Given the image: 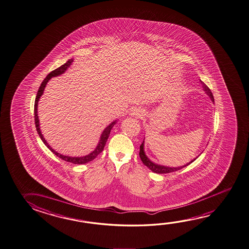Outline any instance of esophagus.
Returning a JSON list of instances; mask_svg holds the SVG:
<instances>
[{
  "label": "esophagus",
  "instance_id": "obj_1",
  "mask_svg": "<svg viewBox=\"0 0 249 249\" xmlns=\"http://www.w3.org/2000/svg\"><path fill=\"white\" fill-rule=\"evenodd\" d=\"M131 115L137 116V117H142V116H143V111L141 110V109H138V108H136V109H134V110L132 111Z\"/></svg>",
  "mask_w": 249,
  "mask_h": 249
}]
</instances>
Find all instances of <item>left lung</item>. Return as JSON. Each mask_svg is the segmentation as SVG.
<instances>
[{
    "label": "left lung",
    "instance_id": "8db88e82",
    "mask_svg": "<svg viewBox=\"0 0 249 249\" xmlns=\"http://www.w3.org/2000/svg\"><path fill=\"white\" fill-rule=\"evenodd\" d=\"M200 83L202 84V88H203V90L207 93L208 96L210 97V99L212 100L213 102H214V100H213V96L212 92H211V90L210 89L208 88V86L206 85L203 82H201L200 81ZM139 155H140V158L142 160V161L143 164L145 165V166H147L149 169H150L151 171L154 172V173H156V174H167V173H171V172H176L178 171L179 169H181V168H183V167H187L188 166L189 164H191L194 160H196V158H195L194 160H192L190 162H188V163L186 164V165H184V166H181V167H166V166H162V165H159V164L155 163V162H153L152 160L148 159L147 158V155L145 154V152H144V141H143V142L142 143V145L140 146V153H139Z\"/></svg>",
    "mask_w": 249,
    "mask_h": 249
}]
</instances>
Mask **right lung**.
Returning <instances> with one entry per match:
<instances>
[{
    "label": "right lung",
    "mask_w": 249,
    "mask_h": 249,
    "mask_svg": "<svg viewBox=\"0 0 249 249\" xmlns=\"http://www.w3.org/2000/svg\"><path fill=\"white\" fill-rule=\"evenodd\" d=\"M73 61V59H70V60H69V61L66 62L65 64L61 65V67H59L56 70H53L52 72H50V73L47 75V77L43 80V82H41V86H40V88H39V89H38V92H37L36 101H35V123H36V127L37 133H38V135L40 136V138L41 139V141L43 142V143L45 144L46 146L48 147V148H49L51 152H53V154L58 156L59 158H61V160H66V161H69V162H71V163L85 164L89 162L92 160H94L100 153H102V150L104 149V147H105L107 140L108 139V136L110 135L111 129L113 128L114 124L116 123V121H114L113 123H110V124L104 129V131L102 132V135H101V139H100V141H99L97 147H95V149H94L93 152H91L89 155L82 156V157H71V156H67V155H61V154H59V153H57L55 150H53V148L49 146V143L46 142L45 139H44L43 135L41 134V129H40L39 118H38V114H37L38 102H39L40 97H41L42 94H43V91H44V89H45L46 85H47L48 82H49L51 78L54 77V76H58V75H60V74H62V73H64L66 70L70 68Z\"/></svg>",
    "instance_id": "add662e5"
}]
</instances>
